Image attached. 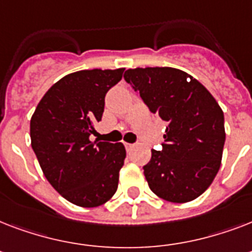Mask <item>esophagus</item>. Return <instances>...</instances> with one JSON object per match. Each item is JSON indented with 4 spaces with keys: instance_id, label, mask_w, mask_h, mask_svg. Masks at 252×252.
Wrapping results in <instances>:
<instances>
[{
    "instance_id": "34e87169",
    "label": "esophagus",
    "mask_w": 252,
    "mask_h": 252,
    "mask_svg": "<svg viewBox=\"0 0 252 252\" xmlns=\"http://www.w3.org/2000/svg\"><path fill=\"white\" fill-rule=\"evenodd\" d=\"M124 146H126V149L129 152V150H132L134 148V144H129V142H124Z\"/></svg>"
}]
</instances>
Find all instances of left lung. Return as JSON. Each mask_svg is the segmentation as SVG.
<instances>
[{
  "mask_svg": "<svg viewBox=\"0 0 252 252\" xmlns=\"http://www.w3.org/2000/svg\"><path fill=\"white\" fill-rule=\"evenodd\" d=\"M124 78L168 124L162 150H152L144 166L150 189L171 203L195 200L221 166L226 136L221 107L207 87L180 69H128Z\"/></svg>",
  "mask_w": 252,
  "mask_h": 252,
  "instance_id": "left-lung-1",
  "label": "left lung"
}]
</instances>
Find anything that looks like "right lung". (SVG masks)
<instances>
[{"mask_svg": "<svg viewBox=\"0 0 252 252\" xmlns=\"http://www.w3.org/2000/svg\"><path fill=\"white\" fill-rule=\"evenodd\" d=\"M124 68L78 70L52 85L30 122L31 146L43 174L64 199L99 207L115 195L124 165L122 142L90 141L100 122L104 96Z\"/></svg>", "mask_w": 252, "mask_h": 252, "instance_id": "obj_1", "label": "right lung"}]
</instances>
